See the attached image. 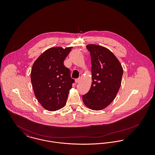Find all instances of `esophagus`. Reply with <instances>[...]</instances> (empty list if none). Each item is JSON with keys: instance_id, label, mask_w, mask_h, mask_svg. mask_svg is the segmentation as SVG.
<instances>
[{"instance_id": "1", "label": "esophagus", "mask_w": 155, "mask_h": 155, "mask_svg": "<svg viewBox=\"0 0 155 155\" xmlns=\"http://www.w3.org/2000/svg\"><path fill=\"white\" fill-rule=\"evenodd\" d=\"M79 81H80V78H77V79H75V83H78Z\"/></svg>"}]
</instances>
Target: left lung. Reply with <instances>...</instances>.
<instances>
[{"label":"left lung","instance_id":"8db88e82","mask_svg":"<svg viewBox=\"0 0 155 155\" xmlns=\"http://www.w3.org/2000/svg\"><path fill=\"white\" fill-rule=\"evenodd\" d=\"M91 56L92 85L82 96L84 104L94 110H101L115 99L121 84L123 69L116 56L98 45L86 46Z\"/></svg>","mask_w":155,"mask_h":155}]
</instances>
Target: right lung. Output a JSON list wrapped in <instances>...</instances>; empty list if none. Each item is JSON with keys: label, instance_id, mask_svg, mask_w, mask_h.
Masks as SVG:
<instances>
[{"label": "right lung", "instance_id": "1", "mask_svg": "<svg viewBox=\"0 0 155 155\" xmlns=\"http://www.w3.org/2000/svg\"><path fill=\"white\" fill-rule=\"evenodd\" d=\"M72 48H49L38 58L32 66L31 81L34 94L46 110H58L66 104L74 80L63 62Z\"/></svg>", "mask_w": 155, "mask_h": 155}]
</instances>
